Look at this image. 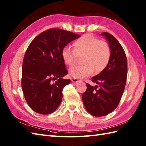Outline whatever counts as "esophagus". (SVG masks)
<instances>
[{
  "mask_svg": "<svg viewBox=\"0 0 146 146\" xmlns=\"http://www.w3.org/2000/svg\"><path fill=\"white\" fill-rule=\"evenodd\" d=\"M71 82H74V83H77L78 82H80V80H78V79H75V78H72V79H71Z\"/></svg>",
  "mask_w": 146,
  "mask_h": 146,
  "instance_id": "obj_1",
  "label": "esophagus"
}]
</instances>
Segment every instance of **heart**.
<instances>
[{"label":"heart","instance_id":"1","mask_svg":"<svg viewBox=\"0 0 146 146\" xmlns=\"http://www.w3.org/2000/svg\"><path fill=\"white\" fill-rule=\"evenodd\" d=\"M73 49L65 46L61 51L64 63L69 66H74L77 56H82L83 65L71 68L70 75L75 79L86 78L93 73H99L105 70L110 59V48L107 42L100 41L91 35H85L73 43Z\"/></svg>","mask_w":146,"mask_h":146}]
</instances>
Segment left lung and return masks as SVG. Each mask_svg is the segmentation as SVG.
Masks as SVG:
<instances>
[{
    "label": "left lung",
    "instance_id": "obj_1",
    "mask_svg": "<svg viewBox=\"0 0 146 146\" xmlns=\"http://www.w3.org/2000/svg\"><path fill=\"white\" fill-rule=\"evenodd\" d=\"M101 35L105 36L110 46L109 63L92 78L98 86L86 83L87 88L82 95L86 110L96 117L106 115L117 108L124 91L127 74V61L122 46L110 33L104 32Z\"/></svg>",
    "mask_w": 146,
    "mask_h": 146
}]
</instances>
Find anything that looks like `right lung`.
Instances as JSON below:
<instances>
[{
  "label": "right lung",
  "mask_w": 146,
  "mask_h": 146,
  "mask_svg": "<svg viewBox=\"0 0 146 146\" xmlns=\"http://www.w3.org/2000/svg\"><path fill=\"white\" fill-rule=\"evenodd\" d=\"M80 37L54 28L39 34L30 43L23 63L22 89L27 104L36 112L51 113L60 105L63 89L71 82L63 78L68 71L61 51Z\"/></svg>",
  "instance_id": "1"
}]
</instances>
